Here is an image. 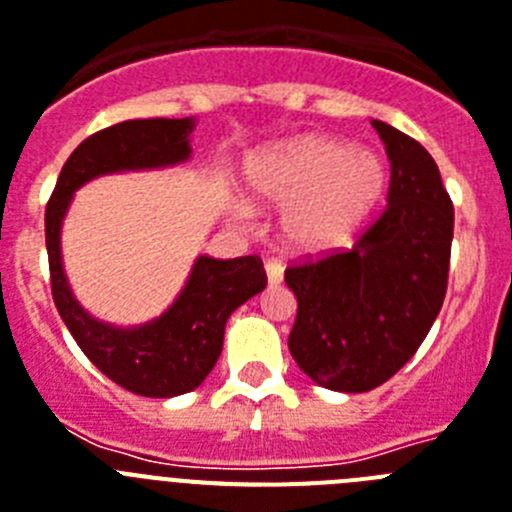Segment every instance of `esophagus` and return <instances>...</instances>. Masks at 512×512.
Returning a JSON list of instances; mask_svg holds the SVG:
<instances>
[{
  "label": "esophagus",
  "instance_id": "34e87169",
  "mask_svg": "<svg viewBox=\"0 0 512 512\" xmlns=\"http://www.w3.org/2000/svg\"><path fill=\"white\" fill-rule=\"evenodd\" d=\"M265 275H268V283L275 286V283L283 281V265L278 260H268L265 262Z\"/></svg>",
  "mask_w": 512,
  "mask_h": 512
}]
</instances>
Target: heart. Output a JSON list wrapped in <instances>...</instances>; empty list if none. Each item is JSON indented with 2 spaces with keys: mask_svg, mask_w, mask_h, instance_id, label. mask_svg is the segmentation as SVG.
<instances>
[{
  "mask_svg": "<svg viewBox=\"0 0 512 512\" xmlns=\"http://www.w3.org/2000/svg\"><path fill=\"white\" fill-rule=\"evenodd\" d=\"M250 188L262 203L293 206L286 216V237L293 247L324 250L345 242L376 208L386 170L373 151L306 136L260 159Z\"/></svg>",
  "mask_w": 512,
  "mask_h": 512,
  "instance_id": "1",
  "label": "heart"
}]
</instances>
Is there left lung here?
Returning <instances> with one entry per match:
<instances>
[{
  "label": "left lung",
  "instance_id": "obj_1",
  "mask_svg": "<svg viewBox=\"0 0 512 512\" xmlns=\"http://www.w3.org/2000/svg\"><path fill=\"white\" fill-rule=\"evenodd\" d=\"M391 162L386 208L353 250L306 255L286 268L299 309L288 335L311 381L361 394L417 353L448 288L453 203L425 146L373 121Z\"/></svg>",
  "mask_w": 512,
  "mask_h": 512
}]
</instances>
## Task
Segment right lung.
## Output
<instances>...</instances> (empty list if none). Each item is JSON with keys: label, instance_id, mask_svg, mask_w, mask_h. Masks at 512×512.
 Here are the masks:
<instances>
[{"label": "right lung", "instance_id": "1", "mask_svg": "<svg viewBox=\"0 0 512 512\" xmlns=\"http://www.w3.org/2000/svg\"><path fill=\"white\" fill-rule=\"evenodd\" d=\"M190 131V118H139L92 133L71 151L46 206L53 304L82 353L110 381L141 397H177L206 379L219 361L229 314L268 283L262 260L257 255L198 257L188 283L162 317L144 327L118 330L92 319L71 296L61 268V219L71 193L92 177L185 162Z\"/></svg>", "mask_w": 512, "mask_h": 512}]
</instances>
